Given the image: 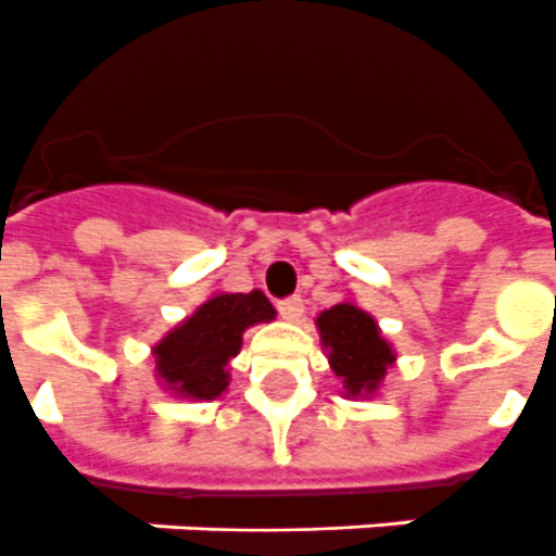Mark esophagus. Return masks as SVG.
Segmentation results:
<instances>
[{"mask_svg":"<svg viewBox=\"0 0 556 556\" xmlns=\"http://www.w3.org/2000/svg\"><path fill=\"white\" fill-rule=\"evenodd\" d=\"M278 313H281L287 321H301V315H304V301H301L299 295L278 301Z\"/></svg>","mask_w":556,"mask_h":556,"instance_id":"obj_1","label":"esophagus"}]
</instances>
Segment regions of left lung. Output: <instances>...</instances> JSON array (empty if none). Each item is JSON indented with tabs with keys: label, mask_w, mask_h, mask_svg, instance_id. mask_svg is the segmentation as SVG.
<instances>
[{
	"label": "left lung",
	"mask_w": 556,
	"mask_h": 556,
	"mask_svg": "<svg viewBox=\"0 0 556 556\" xmlns=\"http://www.w3.org/2000/svg\"><path fill=\"white\" fill-rule=\"evenodd\" d=\"M315 327L332 372L344 381V396H376L388 370L396 364V350L381 336L376 318L353 301H341L324 309L315 318Z\"/></svg>",
	"instance_id": "8db88e82"
}]
</instances>
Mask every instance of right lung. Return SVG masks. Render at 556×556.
<instances>
[{
	"label": "right lung",
	"instance_id": "1",
	"mask_svg": "<svg viewBox=\"0 0 556 556\" xmlns=\"http://www.w3.org/2000/svg\"><path fill=\"white\" fill-rule=\"evenodd\" d=\"M275 315L261 290L215 292L154 344V379L177 399L212 402L229 388V362L241 353L243 332Z\"/></svg>",
	"mask_w": 556,
	"mask_h": 556
}]
</instances>
